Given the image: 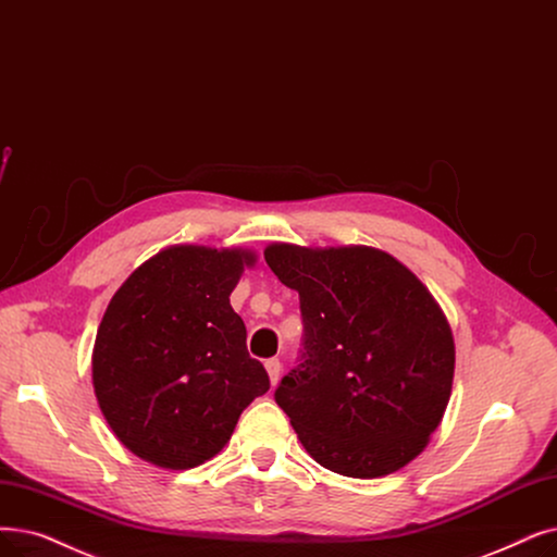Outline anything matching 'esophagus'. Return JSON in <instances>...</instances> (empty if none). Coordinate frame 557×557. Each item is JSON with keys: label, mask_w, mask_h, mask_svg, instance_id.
<instances>
[{"label": "esophagus", "mask_w": 557, "mask_h": 557, "mask_svg": "<svg viewBox=\"0 0 557 557\" xmlns=\"http://www.w3.org/2000/svg\"><path fill=\"white\" fill-rule=\"evenodd\" d=\"M265 371H269L271 384H277V380H280V373H282V364H280V359H277V357H273V359L265 361Z\"/></svg>", "instance_id": "esophagus-1"}]
</instances>
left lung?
Here are the masks:
<instances>
[{"instance_id":"obj_1","label":"left lung","mask_w":557,"mask_h":557,"mask_svg":"<svg viewBox=\"0 0 557 557\" xmlns=\"http://www.w3.org/2000/svg\"><path fill=\"white\" fill-rule=\"evenodd\" d=\"M300 296V364L275 400L305 450L348 478L389 475L428 446L450 400L453 332L423 282L369 246L263 250Z\"/></svg>"}]
</instances>
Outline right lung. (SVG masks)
I'll list each match as a JSON object with an SVG mask.
<instances>
[{
  "label": "right lung",
  "mask_w": 557,
  "mask_h": 557,
  "mask_svg": "<svg viewBox=\"0 0 557 557\" xmlns=\"http://www.w3.org/2000/svg\"><path fill=\"white\" fill-rule=\"evenodd\" d=\"M255 261L252 250L171 246L113 294L95 336L92 386L117 442L145 462L205 465L269 392L230 305Z\"/></svg>",
  "instance_id": "1"
}]
</instances>
